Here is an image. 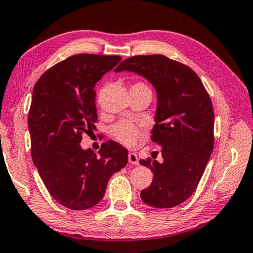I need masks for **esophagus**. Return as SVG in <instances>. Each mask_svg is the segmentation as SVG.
Segmentation results:
<instances>
[{
	"instance_id": "34e87169",
	"label": "esophagus",
	"mask_w": 253,
	"mask_h": 253,
	"mask_svg": "<svg viewBox=\"0 0 253 253\" xmlns=\"http://www.w3.org/2000/svg\"><path fill=\"white\" fill-rule=\"evenodd\" d=\"M128 161H129V164L131 165H138V157L136 153L134 152H129V154H128Z\"/></svg>"
}]
</instances>
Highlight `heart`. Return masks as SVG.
<instances>
[{
    "instance_id": "b5f03b06",
    "label": "heart",
    "mask_w": 253,
    "mask_h": 253,
    "mask_svg": "<svg viewBox=\"0 0 253 253\" xmlns=\"http://www.w3.org/2000/svg\"><path fill=\"white\" fill-rule=\"evenodd\" d=\"M133 87L149 88L148 86L143 84V83H137V84H135L133 86ZM112 133H114V136L118 139L120 143H123V144H125L127 146H133L136 144L139 135H141V129L129 122H120L112 128Z\"/></svg>"
}]
</instances>
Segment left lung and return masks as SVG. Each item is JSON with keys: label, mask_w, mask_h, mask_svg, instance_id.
Listing matches in <instances>:
<instances>
[{"label": "left lung", "mask_w": 253, "mask_h": 253, "mask_svg": "<svg viewBox=\"0 0 253 253\" xmlns=\"http://www.w3.org/2000/svg\"><path fill=\"white\" fill-rule=\"evenodd\" d=\"M120 71L141 75L157 92L151 139L160 145L164 160H139L153 172L141 199L154 208H172L193 194L212 152V103L198 75L165 55L131 56L115 69Z\"/></svg>", "instance_id": "1"}]
</instances>
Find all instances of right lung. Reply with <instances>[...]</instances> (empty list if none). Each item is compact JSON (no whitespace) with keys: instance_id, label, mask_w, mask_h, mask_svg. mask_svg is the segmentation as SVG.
Instances as JSON below:
<instances>
[{"instance_id":"right-lung-1","label":"right lung","mask_w":253,"mask_h":253,"mask_svg":"<svg viewBox=\"0 0 253 253\" xmlns=\"http://www.w3.org/2000/svg\"><path fill=\"white\" fill-rule=\"evenodd\" d=\"M120 60L118 55L69 56L34 86L28 116L34 165L55 201L71 210L97 205L110 177L127 165L128 151L117 142L103 143L99 154L79 144L97 122L94 86Z\"/></svg>"}]
</instances>
